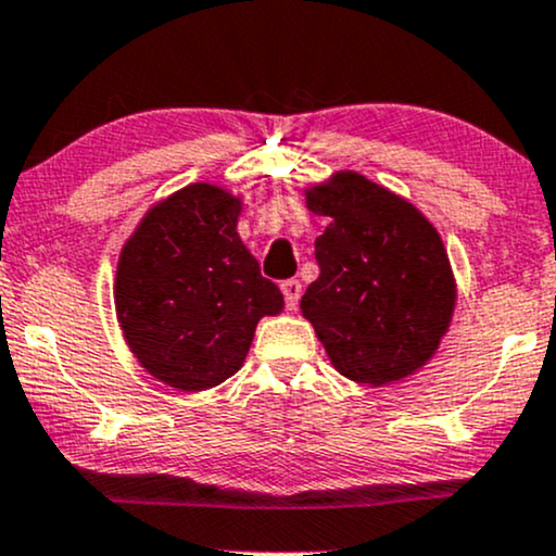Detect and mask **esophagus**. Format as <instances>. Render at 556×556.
I'll return each mask as SVG.
<instances>
[{
    "label": "esophagus",
    "mask_w": 556,
    "mask_h": 556,
    "mask_svg": "<svg viewBox=\"0 0 556 556\" xmlns=\"http://www.w3.org/2000/svg\"><path fill=\"white\" fill-rule=\"evenodd\" d=\"M280 291H283V302L289 309H296L299 304V296H302V283H299L296 278H289L280 283Z\"/></svg>",
    "instance_id": "obj_1"
}]
</instances>
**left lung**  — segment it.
<instances>
[{"instance_id": "left-lung-1", "label": "left lung", "mask_w": 556, "mask_h": 556, "mask_svg": "<svg viewBox=\"0 0 556 556\" xmlns=\"http://www.w3.org/2000/svg\"><path fill=\"white\" fill-rule=\"evenodd\" d=\"M330 218L315 239L319 278L302 296L332 367L354 382L388 384L434 354L453 317L455 286L440 233L397 194L362 174L309 189Z\"/></svg>"}]
</instances>
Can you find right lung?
Listing matches in <instances>:
<instances>
[{
  "label": "right lung",
  "mask_w": 556,
  "mask_h": 556,
  "mask_svg": "<svg viewBox=\"0 0 556 556\" xmlns=\"http://www.w3.org/2000/svg\"><path fill=\"white\" fill-rule=\"evenodd\" d=\"M239 200L189 185L159 202L124 244L116 315L140 364L179 390L237 375L260 317L283 296L237 233Z\"/></svg>",
  "instance_id": "1"
}]
</instances>
